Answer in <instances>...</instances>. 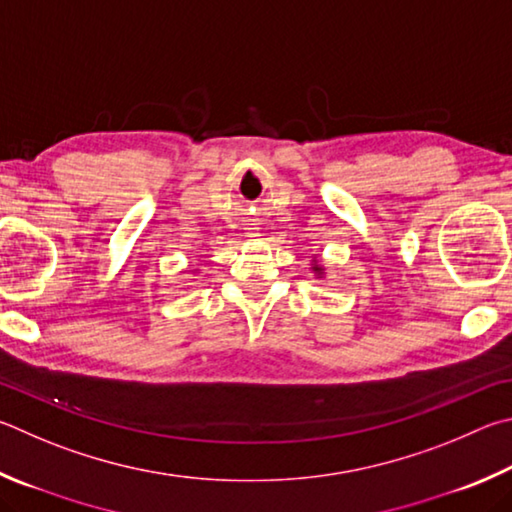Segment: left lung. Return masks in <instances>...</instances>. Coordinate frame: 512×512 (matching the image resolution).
Returning a JSON list of instances; mask_svg holds the SVG:
<instances>
[{"label": "left lung", "instance_id": "1", "mask_svg": "<svg viewBox=\"0 0 512 512\" xmlns=\"http://www.w3.org/2000/svg\"><path fill=\"white\" fill-rule=\"evenodd\" d=\"M313 271H315V273H322V268H320V266H313Z\"/></svg>", "mask_w": 512, "mask_h": 512}]
</instances>
